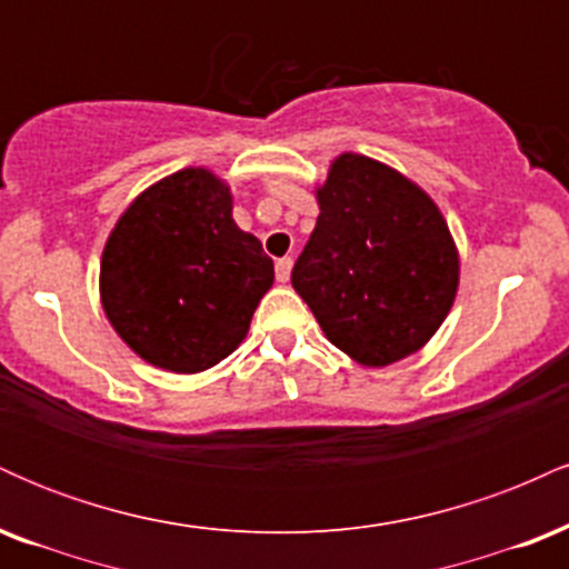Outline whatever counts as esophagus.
Returning a JSON list of instances; mask_svg holds the SVG:
<instances>
[{"label":"esophagus","mask_w":569,"mask_h":569,"mask_svg":"<svg viewBox=\"0 0 569 569\" xmlns=\"http://www.w3.org/2000/svg\"><path fill=\"white\" fill-rule=\"evenodd\" d=\"M291 264H293L291 257H283L276 262V278L280 280V283H286V280L291 278Z\"/></svg>","instance_id":"esophagus-1"}]
</instances>
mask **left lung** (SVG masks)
<instances>
[{
	"label": "left lung",
	"mask_w": 569,
	"mask_h": 569,
	"mask_svg": "<svg viewBox=\"0 0 569 569\" xmlns=\"http://www.w3.org/2000/svg\"><path fill=\"white\" fill-rule=\"evenodd\" d=\"M291 286L329 342L363 367L420 350L452 310L460 259L436 202L407 176L339 154Z\"/></svg>",
	"instance_id": "1"
}]
</instances>
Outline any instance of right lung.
<instances>
[{"label": "right lung", "instance_id": "add662e5", "mask_svg": "<svg viewBox=\"0 0 569 569\" xmlns=\"http://www.w3.org/2000/svg\"><path fill=\"white\" fill-rule=\"evenodd\" d=\"M272 259L232 219V194L206 168L166 176L128 206L103 246L109 323L152 367L194 375L243 342Z\"/></svg>", "mask_w": 569, "mask_h": 569}]
</instances>
